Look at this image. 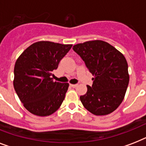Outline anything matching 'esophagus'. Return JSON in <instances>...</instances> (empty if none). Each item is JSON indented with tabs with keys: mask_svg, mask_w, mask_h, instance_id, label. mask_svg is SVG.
Here are the masks:
<instances>
[{
	"mask_svg": "<svg viewBox=\"0 0 146 146\" xmlns=\"http://www.w3.org/2000/svg\"><path fill=\"white\" fill-rule=\"evenodd\" d=\"M70 86L73 87V88H76L77 86V84H70Z\"/></svg>",
	"mask_w": 146,
	"mask_h": 146,
	"instance_id": "esophagus-1",
	"label": "esophagus"
}]
</instances>
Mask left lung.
Instances as JSON below:
<instances>
[{
	"label": "left lung",
	"mask_w": 146,
	"mask_h": 146,
	"mask_svg": "<svg viewBox=\"0 0 146 146\" xmlns=\"http://www.w3.org/2000/svg\"><path fill=\"white\" fill-rule=\"evenodd\" d=\"M73 50L80 55L92 74L93 83L80 101L95 115H106L117 108L124 98L129 76L124 56L101 40L77 44Z\"/></svg>",
	"instance_id": "8db88e82"
}]
</instances>
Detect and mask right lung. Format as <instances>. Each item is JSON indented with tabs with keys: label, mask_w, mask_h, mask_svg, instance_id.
Wrapping results in <instances>:
<instances>
[{
	"label": "right lung",
	"mask_w": 146,
	"mask_h": 146,
	"mask_svg": "<svg viewBox=\"0 0 146 146\" xmlns=\"http://www.w3.org/2000/svg\"><path fill=\"white\" fill-rule=\"evenodd\" d=\"M72 44L38 42L27 48L17 60L13 86L24 107L30 113L44 117L61 105L68 83L54 82L52 71Z\"/></svg>",
	"instance_id": "add662e5"
}]
</instances>
